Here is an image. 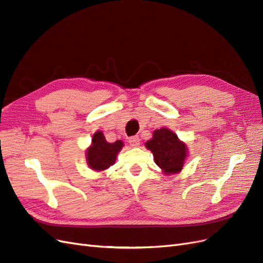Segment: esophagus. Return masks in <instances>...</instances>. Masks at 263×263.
Returning a JSON list of instances; mask_svg holds the SVG:
<instances>
[{"mask_svg":"<svg viewBox=\"0 0 263 263\" xmlns=\"http://www.w3.org/2000/svg\"><path fill=\"white\" fill-rule=\"evenodd\" d=\"M129 143L133 147H138L140 145V139L139 137H132L129 139Z\"/></svg>","mask_w":263,"mask_h":263,"instance_id":"obj_1","label":"esophagus"}]
</instances>
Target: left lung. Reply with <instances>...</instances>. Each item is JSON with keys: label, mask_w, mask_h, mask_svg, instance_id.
<instances>
[{"label": "left lung", "mask_w": 263, "mask_h": 263, "mask_svg": "<svg viewBox=\"0 0 263 263\" xmlns=\"http://www.w3.org/2000/svg\"><path fill=\"white\" fill-rule=\"evenodd\" d=\"M145 147L153 153L155 164L165 175L178 174L189 157V147L185 142L167 127L153 131L152 139L145 142Z\"/></svg>", "instance_id": "1"}]
</instances>
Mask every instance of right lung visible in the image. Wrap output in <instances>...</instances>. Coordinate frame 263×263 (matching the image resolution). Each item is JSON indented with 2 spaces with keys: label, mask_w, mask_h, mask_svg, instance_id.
<instances>
[{
  "label": "right lung",
  "mask_w": 263,
  "mask_h": 263,
  "mask_svg": "<svg viewBox=\"0 0 263 263\" xmlns=\"http://www.w3.org/2000/svg\"><path fill=\"white\" fill-rule=\"evenodd\" d=\"M123 142L118 140L114 143H109L104 138L102 131L93 133L91 144L86 149V160L88 166L92 171L102 172L114 165L118 153L123 147Z\"/></svg>",
  "instance_id": "right-lung-1"
}]
</instances>
